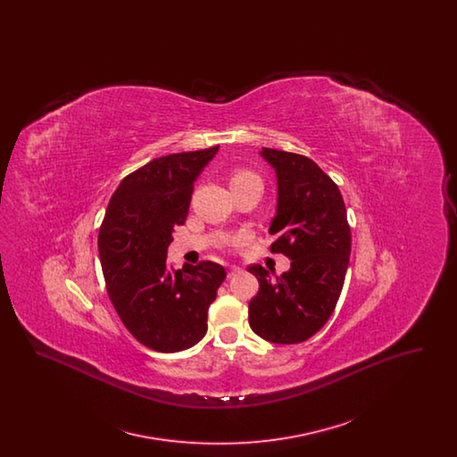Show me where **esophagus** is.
<instances>
[{"label":"esophagus","instance_id":"34e87169","mask_svg":"<svg viewBox=\"0 0 457 457\" xmlns=\"http://www.w3.org/2000/svg\"><path fill=\"white\" fill-rule=\"evenodd\" d=\"M239 272V267H237V265H229L228 267V278H233L235 274H238Z\"/></svg>","mask_w":457,"mask_h":457}]
</instances>
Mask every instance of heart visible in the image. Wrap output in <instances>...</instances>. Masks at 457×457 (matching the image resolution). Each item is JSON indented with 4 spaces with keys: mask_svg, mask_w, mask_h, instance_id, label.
Listing matches in <instances>:
<instances>
[{
    "mask_svg": "<svg viewBox=\"0 0 457 457\" xmlns=\"http://www.w3.org/2000/svg\"><path fill=\"white\" fill-rule=\"evenodd\" d=\"M248 181H259L257 174L252 173V171H246V170H235L231 176H229V185L231 188L233 187H238L243 183H248Z\"/></svg>",
    "mask_w": 457,
    "mask_h": 457,
    "instance_id": "obj_1",
    "label": "heart"
}]
</instances>
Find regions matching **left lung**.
<instances>
[{"mask_svg":"<svg viewBox=\"0 0 457 457\" xmlns=\"http://www.w3.org/2000/svg\"><path fill=\"white\" fill-rule=\"evenodd\" d=\"M278 174V214L272 219V253L291 259L274 276L259 263L248 267L259 293L248 303V322L276 345L303 343L326 326L348 270L351 229L337 185L312 159L262 147Z\"/></svg>","mask_w":457,"mask_h":457,"instance_id":"obj_1","label":"left lung"}]
</instances>
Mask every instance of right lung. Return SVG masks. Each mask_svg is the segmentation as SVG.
I'll return each mask as SVG.
<instances>
[{"mask_svg": "<svg viewBox=\"0 0 457 457\" xmlns=\"http://www.w3.org/2000/svg\"><path fill=\"white\" fill-rule=\"evenodd\" d=\"M219 145L157 157L125 176L99 229V257L109 300L123 326L159 353L192 348L207 332V310L226 279L211 261L166 263L174 226L188 214L194 181Z\"/></svg>", "mask_w": 457, "mask_h": 457, "instance_id": "1", "label": "right lung"}]
</instances>
